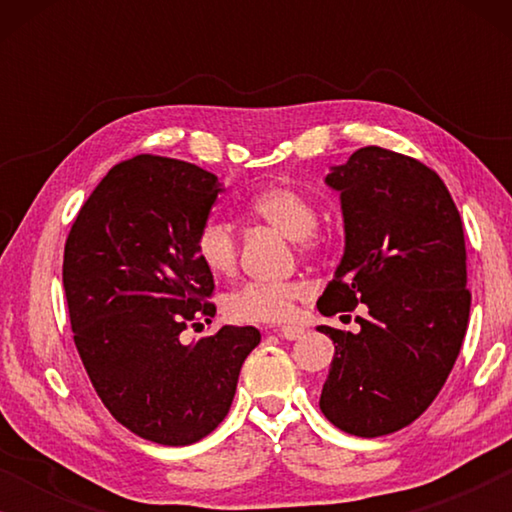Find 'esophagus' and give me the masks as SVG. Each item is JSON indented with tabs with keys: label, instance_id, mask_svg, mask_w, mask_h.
Segmentation results:
<instances>
[{
	"label": "esophagus",
	"instance_id": "1",
	"mask_svg": "<svg viewBox=\"0 0 512 512\" xmlns=\"http://www.w3.org/2000/svg\"><path fill=\"white\" fill-rule=\"evenodd\" d=\"M277 333L282 335L284 340H298V338H303V335H305V328H300V326H282Z\"/></svg>",
	"mask_w": 512,
	"mask_h": 512
}]
</instances>
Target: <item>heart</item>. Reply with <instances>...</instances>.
I'll return each instance as SVG.
<instances>
[{
	"label": "heart",
	"instance_id": "1",
	"mask_svg": "<svg viewBox=\"0 0 512 512\" xmlns=\"http://www.w3.org/2000/svg\"><path fill=\"white\" fill-rule=\"evenodd\" d=\"M249 212L277 228L279 233L298 242V249L310 254L319 247L317 223L319 212L310 195L293 186H270L249 200ZM200 261L212 275H233L240 261V242L226 221L212 219L200 228L195 240ZM310 296L303 282H247L235 289L226 300V310L237 321H261L275 324L286 321L296 312L298 300Z\"/></svg>",
	"mask_w": 512,
	"mask_h": 512
}]
</instances>
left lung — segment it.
<instances>
[{
  "instance_id": "8db88e82",
  "label": "left lung",
  "mask_w": 512,
  "mask_h": 512,
  "mask_svg": "<svg viewBox=\"0 0 512 512\" xmlns=\"http://www.w3.org/2000/svg\"><path fill=\"white\" fill-rule=\"evenodd\" d=\"M326 184L340 191L345 256L319 298L333 317L366 305L361 331L319 326L335 345L319 408L340 431H401L433 403L468 328L464 226L431 167L363 146Z\"/></svg>"
}]
</instances>
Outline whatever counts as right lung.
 I'll use <instances>...</instances> for the list:
<instances>
[{
	"instance_id": "1",
	"label": "right lung",
	"mask_w": 512,
	"mask_h": 512,
	"mask_svg": "<svg viewBox=\"0 0 512 512\" xmlns=\"http://www.w3.org/2000/svg\"><path fill=\"white\" fill-rule=\"evenodd\" d=\"M219 193L212 172L144 153L111 167L65 242L62 284L83 368L116 422L158 445L209 436L261 342L254 326L181 342L216 312L195 240Z\"/></svg>"
}]
</instances>
